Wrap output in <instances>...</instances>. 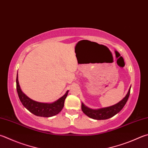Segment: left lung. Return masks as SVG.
Returning a JSON list of instances; mask_svg holds the SVG:
<instances>
[{
    "mask_svg": "<svg viewBox=\"0 0 148 148\" xmlns=\"http://www.w3.org/2000/svg\"><path fill=\"white\" fill-rule=\"evenodd\" d=\"M131 86L127 91L126 95L124 98L122 99L121 101L119 102L117 104L111 106L106 108H102L100 109H91L86 106L83 102H82L81 108L82 110L85 115H87L95 120H106L108 119L112 116H115L116 114L119 113L127 102L128 98H129L130 93Z\"/></svg>",
    "mask_w": 148,
    "mask_h": 148,
    "instance_id": "obj_1",
    "label": "left lung"
}]
</instances>
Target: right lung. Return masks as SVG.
Instances as JSON below:
<instances>
[{
    "instance_id": "right-lung-1",
    "label": "right lung",
    "mask_w": 148,
    "mask_h": 148,
    "mask_svg": "<svg viewBox=\"0 0 148 148\" xmlns=\"http://www.w3.org/2000/svg\"><path fill=\"white\" fill-rule=\"evenodd\" d=\"M16 91L22 105L33 115L43 117H50L57 115L62 110L64 105V100L68 95L69 90L66 92L64 95L56 101L52 103H43L35 101L29 98L23 93L19 85L18 80V73L16 79Z\"/></svg>"
}]
</instances>
